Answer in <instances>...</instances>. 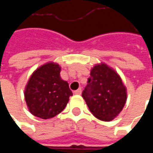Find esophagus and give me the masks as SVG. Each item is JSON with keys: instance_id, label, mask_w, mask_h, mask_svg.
I'll return each instance as SVG.
<instances>
[{"instance_id": "34e87169", "label": "esophagus", "mask_w": 153, "mask_h": 153, "mask_svg": "<svg viewBox=\"0 0 153 153\" xmlns=\"http://www.w3.org/2000/svg\"><path fill=\"white\" fill-rule=\"evenodd\" d=\"M82 93V89L81 88H79V89H77L76 91H74V94H76V95H80Z\"/></svg>"}]
</instances>
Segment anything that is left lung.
<instances>
[{"instance_id": "1", "label": "left lung", "mask_w": 153, "mask_h": 153, "mask_svg": "<svg viewBox=\"0 0 153 153\" xmlns=\"http://www.w3.org/2000/svg\"><path fill=\"white\" fill-rule=\"evenodd\" d=\"M82 97L96 118L111 121L124 108L127 92L117 72L106 64L101 63L91 70Z\"/></svg>"}]
</instances>
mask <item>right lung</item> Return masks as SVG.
I'll list each match as a JSON object with an SVG mask.
<instances>
[{
    "label": "right lung",
    "mask_w": 153,
    "mask_h": 153,
    "mask_svg": "<svg viewBox=\"0 0 153 153\" xmlns=\"http://www.w3.org/2000/svg\"><path fill=\"white\" fill-rule=\"evenodd\" d=\"M60 66L48 62L38 68L28 79L25 98L28 111L41 119H50L60 113L73 95L69 83L61 79Z\"/></svg>",
    "instance_id": "add662e5"
}]
</instances>
